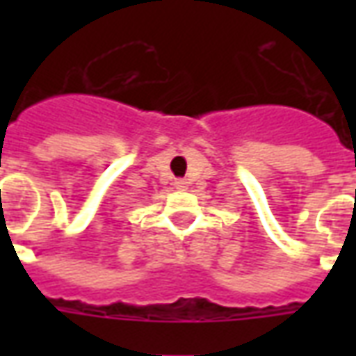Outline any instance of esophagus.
<instances>
[{"label":"esophagus","mask_w":356,"mask_h":356,"mask_svg":"<svg viewBox=\"0 0 356 356\" xmlns=\"http://www.w3.org/2000/svg\"><path fill=\"white\" fill-rule=\"evenodd\" d=\"M173 185H175V188H186V181L185 179H177Z\"/></svg>","instance_id":"esophagus-1"}]
</instances>
